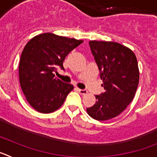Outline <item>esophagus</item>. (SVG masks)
<instances>
[{"mask_svg":"<svg viewBox=\"0 0 157 157\" xmlns=\"http://www.w3.org/2000/svg\"><path fill=\"white\" fill-rule=\"evenodd\" d=\"M77 90L80 94H86L88 93L86 90H82V89H77Z\"/></svg>","mask_w":157,"mask_h":157,"instance_id":"34e87169","label":"esophagus"}]
</instances>
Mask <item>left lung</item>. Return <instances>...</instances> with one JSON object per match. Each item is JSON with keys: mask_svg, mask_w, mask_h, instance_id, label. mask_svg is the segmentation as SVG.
Returning a JSON list of instances; mask_svg holds the SVG:
<instances>
[{"mask_svg": "<svg viewBox=\"0 0 157 157\" xmlns=\"http://www.w3.org/2000/svg\"><path fill=\"white\" fill-rule=\"evenodd\" d=\"M89 44L105 91L95 96L96 103L86 111L94 120L105 121L119 116L134 99L139 82L138 61L132 50L120 43Z\"/></svg>", "mask_w": 157, "mask_h": 157, "instance_id": "obj_1", "label": "left lung"}]
</instances>
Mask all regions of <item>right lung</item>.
Instances as JSON below:
<instances>
[{
    "label": "right lung",
    "mask_w": 157,
    "mask_h": 157,
    "mask_svg": "<svg viewBox=\"0 0 157 157\" xmlns=\"http://www.w3.org/2000/svg\"><path fill=\"white\" fill-rule=\"evenodd\" d=\"M83 41L45 33L34 37L23 48L19 65L21 89L28 103L37 112L57 110L74 89L55 78L57 67L70 52Z\"/></svg>",
    "instance_id": "right-lung-1"
}]
</instances>
